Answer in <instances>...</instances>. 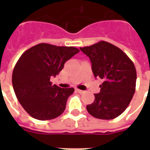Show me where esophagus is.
Returning <instances> with one entry per match:
<instances>
[{
  "mask_svg": "<svg viewBox=\"0 0 150 150\" xmlns=\"http://www.w3.org/2000/svg\"><path fill=\"white\" fill-rule=\"evenodd\" d=\"M76 91H77L78 93H80V94H83V93H84V91H83V90H80V89H76Z\"/></svg>",
  "mask_w": 150,
  "mask_h": 150,
  "instance_id": "esophagus-1",
  "label": "esophagus"
}]
</instances>
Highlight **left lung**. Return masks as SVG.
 Wrapping results in <instances>:
<instances>
[{
	"instance_id": "1",
	"label": "left lung",
	"mask_w": 150,
	"mask_h": 150,
	"mask_svg": "<svg viewBox=\"0 0 150 150\" xmlns=\"http://www.w3.org/2000/svg\"><path fill=\"white\" fill-rule=\"evenodd\" d=\"M80 50L90 59L95 77L104 80L87 110L98 119L116 118L129 106L135 92V66L125 53L104 41Z\"/></svg>"
}]
</instances>
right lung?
<instances>
[{
    "label": "right lung",
    "instance_id": "right-lung-1",
    "mask_svg": "<svg viewBox=\"0 0 150 150\" xmlns=\"http://www.w3.org/2000/svg\"><path fill=\"white\" fill-rule=\"evenodd\" d=\"M79 52L73 46L40 43L21 54L13 69L12 83L18 101L32 117L47 120L64 112L75 89L59 88L50 79L59 75L65 62Z\"/></svg>",
    "mask_w": 150,
    "mask_h": 150
}]
</instances>
